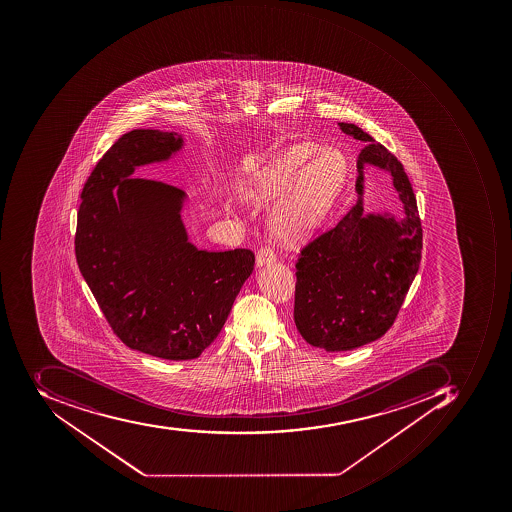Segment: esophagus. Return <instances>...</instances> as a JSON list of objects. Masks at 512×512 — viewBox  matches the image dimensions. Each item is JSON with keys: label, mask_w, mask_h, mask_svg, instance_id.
I'll return each instance as SVG.
<instances>
[{"label": "esophagus", "mask_w": 512, "mask_h": 512, "mask_svg": "<svg viewBox=\"0 0 512 512\" xmlns=\"http://www.w3.org/2000/svg\"><path fill=\"white\" fill-rule=\"evenodd\" d=\"M275 261L276 254L270 248H262V250L258 251V256H256V265L258 267H265V265L273 264Z\"/></svg>", "instance_id": "obj_1"}]
</instances>
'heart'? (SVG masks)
Instances as JSON below:
<instances>
[{
    "label": "heart",
    "mask_w": 512,
    "mask_h": 512,
    "mask_svg": "<svg viewBox=\"0 0 512 512\" xmlns=\"http://www.w3.org/2000/svg\"><path fill=\"white\" fill-rule=\"evenodd\" d=\"M313 143H298L279 150L239 186L245 202L259 208L279 202L270 219L273 236L286 245L307 239L329 213L348 174L341 150H321ZM222 211L237 219L239 208L231 197Z\"/></svg>",
    "instance_id": "heart-1"
}]
</instances>
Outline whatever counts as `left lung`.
Segmentation results:
<instances>
[{
    "label": "left lung",
    "mask_w": 512,
    "mask_h": 512,
    "mask_svg": "<svg viewBox=\"0 0 512 512\" xmlns=\"http://www.w3.org/2000/svg\"><path fill=\"white\" fill-rule=\"evenodd\" d=\"M341 132L365 143L357 160V202L332 230L301 251L296 264V329L309 345L351 351L382 337L396 320L421 264L422 228L404 166L360 127ZM391 174L406 217L366 214L364 166Z\"/></svg>",
    "instance_id": "8db88e82"
}]
</instances>
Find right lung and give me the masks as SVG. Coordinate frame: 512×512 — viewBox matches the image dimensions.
<instances>
[{
    "label": "right lung",
    "mask_w": 512,
    "mask_h": 512,
    "mask_svg": "<svg viewBox=\"0 0 512 512\" xmlns=\"http://www.w3.org/2000/svg\"><path fill=\"white\" fill-rule=\"evenodd\" d=\"M185 146L177 132L122 135L91 172L77 213V264L105 318L130 349L164 360L197 359L216 340L254 267L245 248L192 244L185 192L133 178Z\"/></svg>",
    "instance_id": "1"
}]
</instances>
